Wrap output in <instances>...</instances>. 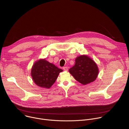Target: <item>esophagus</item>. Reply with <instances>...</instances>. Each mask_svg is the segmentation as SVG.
Segmentation results:
<instances>
[{"instance_id":"1","label":"esophagus","mask_w":129,"mask_h":129,"mask_svg":"<svg viewBox=\"0 0 129 129\" xmlns=\"http://www.w3.org/2000/svg\"><path fill=\"white\" fill-rule=\"evenodd\" d=\"M63 69L64 71H67L68 70V67H63Z\"/></svg>"}]
</instances>
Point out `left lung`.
<instances>
[{"mask_svg":"<svg viewBox=\"0 0 129 129\" xmlns=\"http://www.w3.org/2000/svg\"><path fill=\"white\" fill-rule=\"evenodd\" d=\"M69 71L77 81L85 85L96 80L99 68L92 59L86 55H81L76 59L75 65Z\"/></svg>","mask_w":129,"mask_h":129,"instance_id":"8db88e82","label":"left lung"}]
</instances>
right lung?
<instances>
[{
  "mask_svg": "<svg viewBox=\"0 0 129 129\" xmlns=\"http://www.w3.org/2000/svg\"><path fill=\"white\" fill-rule=\"evenodd\" d=\"M62 71L45 59H40L34 64L31 76L37 85L48 89L56 82L59 73Z\"/></svg>",
  "mask_w": 129,
  "mask_h": 129,
  "instance_id": "obj_1",
  "label": "right lung"
}]
</instances>
